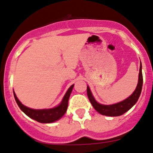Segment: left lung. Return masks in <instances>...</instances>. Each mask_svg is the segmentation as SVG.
Returning a JSON list of instances; mask_svg holds the SVG:
<instances>
[{
  "label": "left lung",
  "instance_id": "8db88e82",
  "mask_svg": "<svg viewBox=\"0 0 153 153\" xmlns=\"http://www.w3.org/2000/svg\"><path fill=\"white\" fill-rule=\"evenodd\" d=\"M142 84H143V77H142V63L140 61V73H139L138 83H137V87L133 93L126 99L112 105L100 104L96 101L88 85H87V96H88V98L90 100L92 105L99 114L108 116H119L127 112L128 110L131 109L136 104L139 97H140V94H141Z\"/></svg>",
  "mask_w": 153,
  "mask_h": 153
}]
</instances>
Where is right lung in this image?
Masks as SVG:
<instances>
[{"label": "right lung", "instance_id": "obj_1", "mask_svg": "<svg viewBox=\"0 0 153 153\" xmlns=\"http://www.w3.org/2000/svg\"><path fill=\"white\" fill-rule=\"evenodd\" d=\"M74 85H72L68 90L66 91V94L63 96L62 100L60 102V104L56 107L48 109H33L27 107L24 105L16 97L14 91H13V95H14L15 100H16L17 105H19V108L23 111L27 116L38 121L39 123H53L55 121H58L60 118L63 116V115L66 114V110L68 108V99H69L70 95L71 93V91L73 90Z\"/></svg>", "mask_w": 153, "mask_h": 153}]
</instances>
